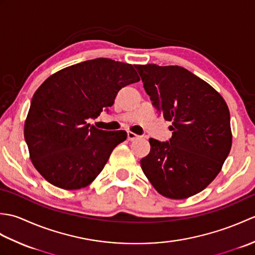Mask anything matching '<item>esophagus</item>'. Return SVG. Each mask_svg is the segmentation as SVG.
Returning a JSON list of instances; mask_svg holds the SVG:
<instances>
[{"instance_id": "obj_1", "label": "esophagus", "mask_w": 255, "mask_h": 255, "mask_svg": "<svg viewBox=\"0 0 255 255\" xmlns=\"http://www.w3.org/2000/svg\"><path fill=\"white\" fill-rule=\"evenodd\" d=\"M127 138L128 140H130V141H132V140H136L139 138L138 134H136L134 132H131V131H128L127 132Z\"/></svg>"}]
</instances>
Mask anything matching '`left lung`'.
I'll use <instances>...</instances> for the list:
<instances>
[{
    "mask_svg": "<svg viewBox=\"0 0 255 255\" xmlns=\"http://www.w3.org/2000/svg\"><path fill=\"white\" fill-rule=\"evenodd\" d=\"M134 67L173 131L170 141L149 139L151 149L140 160L141 169L163 196L191 197L215 180L230 152L229 108L213 86L182 67Z\"/></svg>",
    "mask_w": 255,
    "mask_h": 255,
    "instance_id": "obj_1",
    "label": "left lung"
}]
</instances>
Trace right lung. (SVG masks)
I'll return each instance as SVG.
<instances>
[{"mask_svg": "<svg viewBox=\"0 0 255 255\" xmlns=\"http://www.w3.org/2000/svg\"><path fill=\"white\" fill-rule=\"evenodd\" d=\"M139 80L131 64L97 58L60 70L38 88L24 136L32 164L46 181L72 191L95 180L127 132L101 130L88 119L108 111L119 90Z\"/></svg>", "mask_w": 255, "mask_h": 255, "instance_id": "right-lung-1", "label": "right lung"}]
</instances>
